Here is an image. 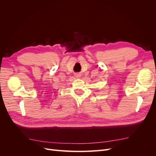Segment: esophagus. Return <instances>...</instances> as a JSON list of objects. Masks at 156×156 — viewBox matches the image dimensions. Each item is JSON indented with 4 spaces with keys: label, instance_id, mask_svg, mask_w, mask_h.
Listing matches in <instances>:
<instances>
[{
    "label": "esophagus",
    "instance_id": "34e87169",
    "mask_svg": "<svg viewBox=\"0 0 156 156\" xmlns=\"http://www.w3.org/2000/svg\"><path fill=\"white\" fill-rule=\"evenodd\" d=\"M76 76L77 77H79V75H76Z\"/></svg>",
    "mask_w": 156,
    "mask_h": 156
}]
</instances>
